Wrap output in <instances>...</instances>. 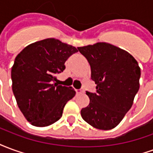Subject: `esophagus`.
I'll return each mask as SVG.
<instances>
[{"label": "esophagus", "mask_w": 153, "mask_h": 153, "mask_svg": "<svg viewBox=\"0 0 153 153\" xmlns=\"http://www.w3.org/2000/svg\"><path fill=\"white\" fill-rule=\"evenodd\" d=\"M76 93H77V94H80V93H84V90L82 89V88H80V89H77V90H76Z\"/></svg>", "instance_id": "obj_1"}]
</instances>
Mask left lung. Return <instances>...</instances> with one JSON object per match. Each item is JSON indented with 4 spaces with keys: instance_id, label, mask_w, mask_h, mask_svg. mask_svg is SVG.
<instances>
[{
    "instance_id": "left-lung-1",
    "label": "left lung",
    "mask_w": 153,
    "mask_h": 153,
    "mask_svg": "<svg viewBox=\"0 0 153 153\" xmlns=\"http://www.w3.org/2000/svg\"><path fill=\"white\" fill-rule=\"evenodd\" d=\"M91 66L96 93L86 92L88 106L81 110L83 119L94 128H115L131 108L139 89L140 68L130 54L106 42L78 47Z\"/></svg>"
}]
</instances>
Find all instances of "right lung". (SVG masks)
<instances>
[{
    "label": "right lung",
    "mask_w": 153,
    "mask_h": 153,
    "mask_svg": "<svg viewBox=\"0 0 153 153\" xmlns=\"http://www.w3.org/2000/svg\"><path fill=\"white\" fill-rule=\"evenodd\" d=\"M78 50L55 38L32 43L16 56L11 69L12 90L19 110L38 127L52 125L75 95L72 87L58 85L56 74Z\"/></svg>",
    "instance_id": "1"
}]
</instances>
